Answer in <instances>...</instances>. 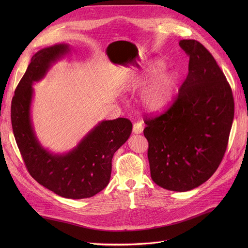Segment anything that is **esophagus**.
Listing matches in <instances>:
<instances>
[{
	"label": "esophagus",
	"mask_w": 248,
	"mask_h": 248,
	"mask_svg": "<svg viewBox=\"0 0 248 248\" xmlns=\"http://www.w3.org/2000/svg\"><path fill=\"white\" fill-rule=\"evenodd\" d=\"M142 131H144V126H142V124L140 122H138V123H136V124H134V126H133V132H134V134H140V133H142Z\"/></svg>",
	"instance_id": "34e87169"
}]
</instances>
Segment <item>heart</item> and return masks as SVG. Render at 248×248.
<instances>
[{
    "mask_svg": "<svg viewBox=\"0 0 248 248\" xmlns=\"http://www.w3.org/2000/svg\"><path fill=\"white\" fill-rule=\"evenodd\" d=\"M164 64L162 62H155L147 70V75L144 80L147 81L155 74L163 70ZM177 80L174 74L170 72H162L149 86L142 96V103L151 112H159L164 110L171 103L174 97Z\"/></svg>",
    "mask_w": 248,
    "mask_h": 248,
    "instance_id": "obj_1",
    "label": "heart"
}]
</instances>
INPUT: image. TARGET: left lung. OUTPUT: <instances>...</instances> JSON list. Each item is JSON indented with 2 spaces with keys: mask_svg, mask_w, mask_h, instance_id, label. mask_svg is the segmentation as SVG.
<instances>
[{
  "mask_svg": "<svg viewBox=\"0 0 248 248\" xmlns=\"http://www.w3.org/2000/svg\"><path fill=\"white\" fill-rule=\"evenodd\" d=\"M189 72L164 113L145 115L151 177L160 187L186 192L203 184L222 161L234 117V99L212 54L196 40H181Z\"/></svg>",
  "mask_w": 248,
  "mask_h": 248,
  "instance_id": "8db88e82",
  "label": "left lung"
}]
</instances>
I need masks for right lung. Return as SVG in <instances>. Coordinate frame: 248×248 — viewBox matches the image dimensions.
Listing matches in <instances>:
<instances>
[{"mask_svg": "<svg viewBox=\"0 0 248 248\" xmlns=\"http://www.w3.org/2000/svg\"><path fill=\"white\" fill-rule=\"evenodd\" d=\"M68 52L67 44H57L41 49L32 57L13 96L11 120L17 146L30 175L61 197L84 199L108 186L113 155L131 136L133 124L124 117L102 121L77 147L64 155L52 154L40 145L31 121L32 84L42 79L51 64Z\"/></svg>", "mask_w": 248, "mask_h": 248, "instance_id": "right-lung-1", "label": "right lung"}]
</instances>
